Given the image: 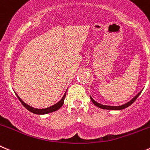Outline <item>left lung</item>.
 <instances>
[{
	"label": "left lung",
	"mask_w": 150,
	"mask_h": 150,
	"mask_svg": "<svg viewBox=\"0 0 150 150\" xmlns=\"http://www.w3.org/2000/svg\"><path fill=\"white\" fill-rule=\"evenodd\" d=\"M142 91H143V90H142V91H141L140 92L138 93L137 94V95L135 96H134V97L132 98V99H131L130 101H129V102H127V103L124 104V105H119V106H110V105H102V104L99 103V102H96V101L94 100V99H93V98L91 97V96H90V97H91V101H92L94 105H96V106L98 107V108H102V109L112 110H123V109H125V108H127V107L130 106V105H132V104L133 103V102H135V100H136L137 98H138V96H139V95H140L141 93L142 92Z\"/></svg>",
	"instance_id": "left-lung-1"
}]
</instances>
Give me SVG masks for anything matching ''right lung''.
Listing matches in <instances>:
<instances>
[{
    "label": "right lung",
    "instance_id": "1",
    "mask_svg": "<svg viewBox=\"0 0 150 150\" xmlns=\"http://www.w3.org/2000/svg\"><path fill=\"white\" fill-rule=\"evenodd\" d=\"M66 92H67V90H66V91H65L64 96H62V99H61L60 100L57 102V103L54 104V105H52V106L48 107V108H42V109L35 108H33V107H31L30 105H27L26 103H25V102H24L23 101L22 99L19 97V96H18L16 93L15 92V94H16L17 96H18V99L20 100V102H21V104H22V105H23V106L25 107V108H26L28 110H29L30 112H33V113H35V114H38V115H44V114H48V113H50V112H54V111L59 110V108L62 106V105H63V103H64V100H65V96H66Z\"/></svg>",
    "mask_w": 150,
    "mask_h": 150
}]
</instances>
